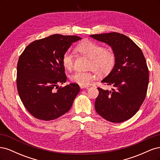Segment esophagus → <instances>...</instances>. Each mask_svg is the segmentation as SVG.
<instances>
[{
  "instance_id": "esophagus-1",
  "label": "esophagus",
  "mask_w": 160,
  "mask_h": 160,
  "mask_svg": "<svg viewBox=\"0 0 160 160\" xmlns=\"http://www.w3.org/2000/svg\"><path fill=\"white\" fill-rule=\"evenodd\" d=\"M80 88H81V89H85V88L88 89V87L86 86V85H80Z\"/></svg>"
}]
</instances>
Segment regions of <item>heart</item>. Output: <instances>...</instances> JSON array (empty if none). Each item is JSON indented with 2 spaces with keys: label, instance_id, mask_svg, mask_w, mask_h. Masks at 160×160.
<instances>
[{
  "label": "heart",
  "instance_id": "1",
  "mask_svg": "<svg viewBox=\"0 0 160 160\" xmlns=\"http://www.w3.org/2000/svg\"><path fill=\"white\" fill-rule=\"evenodd\" d=\"M76 51L90 59L88 69H92L98 75L103 77L109 74L115 64V55L110 49L91 41H84L77 46ZM73 55L69 51L62 56V62L66 69L71 70L73 67ZM95 75L90 71H77L70 76V79L80 85H88L95 80Z\"/></svg>",
  "mask_w": 160,
  "mask_h": 160
}]
</instances>
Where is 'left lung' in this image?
Wrapping results in <instances>:
<instances>
[{"label": "left lung", "mask_w": 160, "mask_h": 160, "mask_svg": "<svg viewBox=\"0 0 160 160\" xmlns=\"http://www.w3.org/2000/svg\"><path fill=\"white\" fill-rule=\"evenodd\" d=\"M111 47L115 64L101 83L111 91L98 88L95 108L99 115L113 123L123 122L137 113L146 98L149 71L141 49L129 37L119 32L90 35Z\"/></svg>", "instance_id": "left-lung-1"}]
</instances>
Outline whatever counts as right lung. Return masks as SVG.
I'll use <instances>...</instances> for the list:
<instances>
[{
	"mask_svg": "<svg viewBox=\"0 0 160 160\" xmlns=\"http://www.w3.org/2000/svg\"><path fill=\"white\" fill-rule=\"evenodd\" d=\"M81 39L75 35H52L28 45L19 57L17 85L24 106L34 117L55 119L69 111L80 91L79 85L67 81L62 56L72 42Z\"/></svg>",
	"mask_w": 160,
	"mask_h": 160,
	"instance_id": "right-lung-1",
	"label": "right lung"
}]
</instances>
